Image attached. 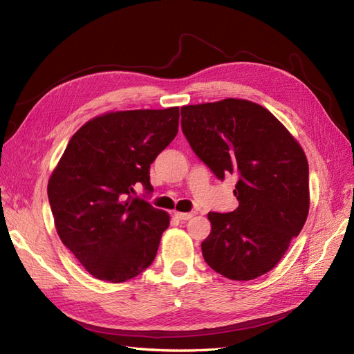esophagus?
Listing matches in <instances>:
<instances>
[{
  "label": "esophagus",
  "instance_id": "obj_1",
  "mask_svg": "<svg viewBox=\"0 0 354 354\" xmlns=\"http://www.w3.org/2000/svg\"><path fill=\"white\" fill-rule=\"evenodd\" d=\"M174 216L178 218V220H189L195 216V212H174Z\"/></svg>",
  "mask_w": 354,
  "mask_h": 354
}]
</instances>
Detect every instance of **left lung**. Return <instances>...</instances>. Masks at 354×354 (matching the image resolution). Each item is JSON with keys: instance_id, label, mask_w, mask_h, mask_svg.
Masks as SVG:
<instances>
[{"instance_id": "8db88e82", "label": "left lung", "mask_w": 354, "mask_h": 354, "mask_svg": "<svg viewBox=\"0 0 354 354\" xmlns=\"http://www.w3.org/2000/svg\"><path fill=\"white\" fill-rule=\"evenodd\" d=\"M181 130L218 180L238 178V208L208 212L211 233L201 245L207 264L233 281L272 270L308 214L301 146L263 106L239 99L183 106Z\"/></svg>"}]
</instances>
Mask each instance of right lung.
<instances>
[{
    "instance_id": "obj_1",
    "label": "right lung",
    "mask_w": 354,
    "mask_h": 354,
    "mask_svg": "<svg viewBox=\"0 0 354 354\" xmlns=\"http://www.w3.org/2000/svg\"><path fill=\"white\" fill-rule=\"evenodd\" d=\"M178 108L97 116L72 136L48 180L62 242L90 274L125 282L155 260L167 212L133 196L153 190L149 169L178 133Z\"/></svg>"
}]
</instances>
